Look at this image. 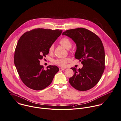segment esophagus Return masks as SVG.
<instances>
[{
    "mask_svg": "<svg viewBox=\"0 0 121 121\" xmlns=\"http://www.w3.org/2000/svg\"><path fill=\"white\" fill-rule=\"evenodd\" d=\"M59 70H60V71H62V70H63L65 69L62 68H59Z\"/></svg>",
    "mask_w": 121,
    "mask_h": 121,
    "instance_id": "obj_1",
    "label": "esophagus"
}]
</instances>
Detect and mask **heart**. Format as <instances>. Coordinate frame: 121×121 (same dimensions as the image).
Returning <instances> with one entry per match:
<instances>
[{
    "instance_id": "b5f03b06",
    "label": "heart",
    "mask_w": 121,
    "mask_h": 121,
    "mask_svg": "<svg viewBox=\"0 0 121 121\" xmlns=\"http://www.w3.org/2000/svg\"><path fill=\"white\" fill-rule=\"evenodd\" d=\"M60 43L65 48L69 49L71 48L72 46V43L71 41L67 37H64L62 38L60 41ZM54 51V45L52 44L49 48V52L50 53H53ZM69 60L68 58H59L56 60L54 61L55 63L57 64L59 66L61 67H65L66 66L67 62Z\"/></svg>"
}]
</instances>
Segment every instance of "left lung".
<instances>
[{
	"mask_svg": "<svg viewBox=\"0 0 121 121\" xmlns=\"http://www.w3.org/2000/svg\"><path fill=\"white\" fill-rule=\"evenodd\" d=\"M76 43V59L83 64L82 69H71L73 76L69 78L70 84L76 89L86 91L95 86L100 80L105 68V53L101 39L92 32L83 28L64 32Z\"/></svg>",
	"mask_w": 121,
	"mask_h": 121,
	"instance_id": "8db88e82",
	"label": "left lung"
}]
</instances>
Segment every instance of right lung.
Wrapping results in <instances>:
<instances>
[{"label": "right lung", "instance_id": "1", "mask_svg": "<svg viewBox=\"0 0 121 121\" xmlns=\"http://www.w3.org/2000/svg\"><path fill=\"white\" fill-rule=\"evenodd\" d=\"M62 31L37 28L24 33L17 43L14 63L19 77L29 88L41 90L49 86L59 71L56 66L49 65L46 70L40 60L49 53V48Z\"/></svg>", "mask_w": 121, "mask_h": 121}]
</instances>
